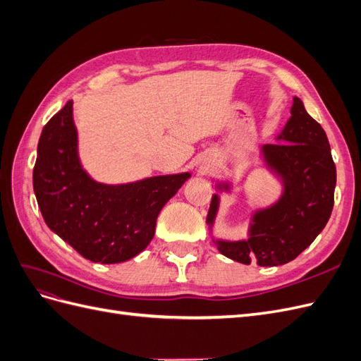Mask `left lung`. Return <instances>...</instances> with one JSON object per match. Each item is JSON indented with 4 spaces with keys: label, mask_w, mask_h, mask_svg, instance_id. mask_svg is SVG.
Here are the masks:
<instances>
[{
    "label": "left lung",
    "mask_w": 361,
    "mask_h": 361,
    "mask_svg": "<svg viewBox=\"0 0 361 361\" xmlns=\"http://www.w3.org/2000/svg\"><path fill=\"white\" fill-rule=\"evenodd\" d=\"M274 143L279 145L260 146L259 158L262 169L281 183V191L271 204L251 209L245 239L215 236L218 192H233V182L214 180L216 192L206 218L211 239L221 255L244 265L251 259L259 267L288 264L314 241L333 211L336 166L329 138L300 97H293L290 117Z\"/></svg>",
    "instance_id": "8db88e82"
}]
</instances>
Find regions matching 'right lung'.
Listing matches in <instances>:
<instances>
[{
	"label": "right lung",
	"instance_id": "right-lung-1",
	"mask_svg": "<svg viewBox=\"0 0 361 361\" xmlns=\"http://www.w3.org/2000/svg\"><path fill=\"white\" fill-rule=\"evenodd\" d=\"M190 171L128 183H102L82 167L69 101L43 128L32 188L43 220L64 243L92 262L120 264L143 251L157 218Z\"/></svg>",
	"mask_w": 361,
	"mask_h": 361
}]
</instances>
